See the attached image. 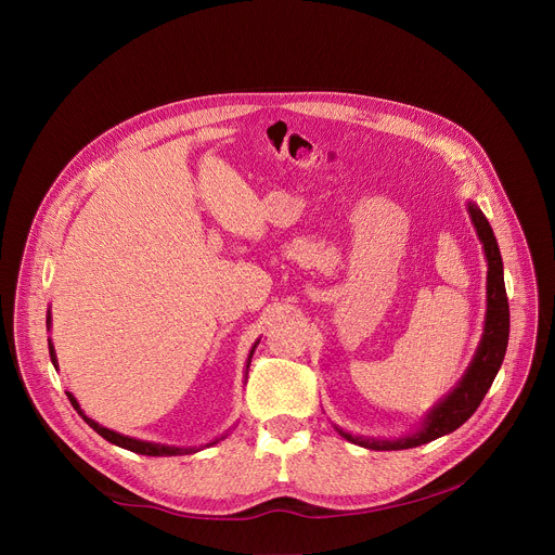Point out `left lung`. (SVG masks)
<instances>
[{
	"mask_svg": "<svg viewBox=\"0 0 555 555\" xmlns=\"http://www.w3.org/2000/svg\"><path fill=\"white\" fill-rule=\"evenodd\" d=\"M470 223L477 232L479 243H482L485 258H487V314H485V332L482 339L477 344V350L466 367L462 379L453 386L449 395L441 397L433 409L424 415L422 424L409 433L395 439H379V437H363L346 433L344 428L335 426L341 437L363 449L371 451H403V449H415L428 441L449 435L457 430L475 411L477 405L482 403L485 395L489 392L500 365L506 354L508 344V299H506V287H504V266L500 247L495 241V234L489 225L487 216L482 214L473 201L466 203Z\"/></svg>",
	"mask_w": 555,
	"mask_h": 555,
	"instance_id": "8db88e82",
	"label": "left lung"
}]
</instances>
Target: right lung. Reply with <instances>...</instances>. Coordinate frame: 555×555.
<instances>
[{
    "mask_svg": "<svg viewBox=\"0 0 555 555\" xmlns=\"http://www.w3.org/2000/svg\"><path fill=\"white\" fill-rule=\"evenodd\" d=\"M47 327L51 330V308H49V314H47ZM261 341V339H258ZM258 341L251 346V350H249V354H247V363H245V377H247V371H249V361H251V354H254V350H256V346H258ZM49 354H51V361H53V365L57 367V357H55V348H53V344H51V339H49ZM66 397H68V401H70V405L73 409L78 411V415L98 433V435H102L106 441H111V444H116V447H120V449H127V451H131V453H140V455H152V457H171V455H192V453H198V451H203L205 447H214V444H218L220 439H225V435L223 437H218V439H214V441H209V444H205V447H169V444H156V441H144V439H135V437H129V435H122V433H116V430H111V428H104V426H100L98 422H93L91 417H87L85 415V411L80 409V403H78V399L73 397L70 392H66Z\"/></svg>",
    "mask_w": 555,
    "mask_h": 555,
    "instance_id": "1",
    "label": "right lung"
}]
</instances>
